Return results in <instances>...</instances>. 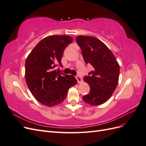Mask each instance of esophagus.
<instances>
[{
    "label": "esophagus",
    "instance_id": "1",
    "mask_svg": "<svg viewBox=\"0 0 146 146\" xmlns=\"http://www.w3.org/2000/svg\"><path fill=\"white\" fill-rule=\"evenodd\" d=\"M76 78L77 80V82L78 83H80L83 82V79H82V77H80V76H76Z\"/></svg>",
    "mask_w": 146,
    "mask_h": 146
}]
</instances>
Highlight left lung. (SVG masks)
<instances>
[{
    "mask_svg": "<svg viewBox=\"0 0 146 146\" xmlns=\"http://www.w3.org/2000/svg\"><path fill=\"white\" fill-rule=\"evenodd\" d=\"M76 41L82 49L84 61L93 70L83 80L90 86L88 94L82 97L86 103L99 105L106 102L115 90L119 80V65L111 51L99 39L78 36Z\"/></svg>",
    "mask_w": 146,
    "mask_h": 146,
    "instance_id": "1",
    "label": "left lung"
}]
</instances>
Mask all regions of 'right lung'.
Wrapping results in <instances>:
<instances>
[{
	"label": "right lung",
	"instance_id": "add662e5",
	"mask_svg": "<svg viewBox=\"0 0 146 146\" xmlns=\"http://www.w3.org/2000/svg\"><path fill=\"white\" fill-rule=\"evenodd\" d=\"M73 39L66 35H52L42 39L25 61V80L38 102L47 107L61 104L77 80L71 75L59 74L56 66L63 67V52ZM60 69L59 68L58 69Z\"/></svg>",
	"mask_w": 146,
	"mask_h": 146
}]
</instances>
